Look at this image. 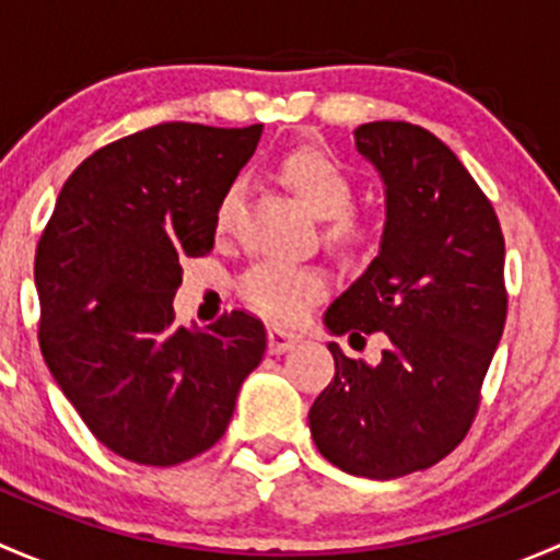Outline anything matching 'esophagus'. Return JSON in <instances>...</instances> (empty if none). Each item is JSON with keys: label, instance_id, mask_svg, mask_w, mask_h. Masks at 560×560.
Instances as JSON below:
<instances>
[{"label": "esophagus", "instance_id": "34e87169", "mask_svg": "<svg viewBox=\"0 0 560 560\" xmlns=\"http://www.w3.org/2000/svg\"><path fill=\"white\" fill-rule=\"evenodd\" d=\"M298 341H301V336H298V332L284 330V327H276V325L268 327V349L273 354L287 352V349L295 347Z\"/></svg>", "mask_w": 560, "mask_h": 560}]
</instances>
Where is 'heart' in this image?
Instances as JSON below:
<instances>
[{
    "label": "heart",
    "instance_id": "heart-1",
    "mask_svg": "<svg viewBox=\"0 0 560 560\" xmlns=\"http://www.w3.org/2000/svg\"><path fill=\"white\" fill-rule=\"evenodd\" d=\"M281 184L290 186L298 200L325 219L322 238L341 254H363L380 241V222L371 213L354 211V178L336 156L319 149H295L279 162ZM241 208V186L233 184L217 206V233L233 230ZM327 290V279L314 265H292L284 259H257L241 276V298L262 316L292 322L306 314Z\"/></svg>",
    "mask_w": 560,
    "mask_h": 560
}]
</instances>
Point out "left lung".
I'll return each instance as SVG.
<instances>
[{
	"instance_id": "obj_1",
	"label": "left lung",
	"mask_w": 560,
	"mask_h": 560,
	"mask_svg": "<svg viewBox=\"0 0 560 560\" xmlns=\"http://www.w3.org/2000/svg\"><path fill=\"white\" fill-rule=\"evenodd\" d=\"M358 151L385 180L380 254L325 314L341 336L385 332L376 365L327 343L336 376L316 395V450L347 474L395 479L466 439L506 322L504 235L460 160L428 129L371 121Z\"/></svg>"
}]
</instances>
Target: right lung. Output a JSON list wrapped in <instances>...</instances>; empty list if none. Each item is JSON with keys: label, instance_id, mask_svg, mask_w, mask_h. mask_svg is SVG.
<instances>
[{"label": "right lung", "instance_id": "right-lung-1", "mask_svg": "<svg viewBox=\"0 0 560 560\" xmlns=\"http://www.w3.org/2000/svg\"><path fill=\"white\" fill-rule=\"evenodd\" d=\"M244 129L165 121L72 171L39 235V352L89 431L143 466H178L224 436L265 354L257 316L175 322L180 259L206 257L217 206L254 154Z\"/></svg>", "mask_w": 560, "mask_h": 560}]
</instances>
